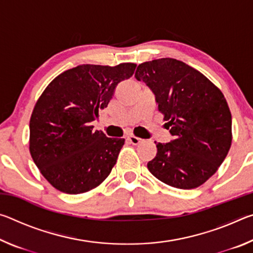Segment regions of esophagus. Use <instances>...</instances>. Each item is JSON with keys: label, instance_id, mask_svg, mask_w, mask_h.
Wrapping results in <instances>:
<instances>
[{"label": "esophagus", "instance_id": "1", "mask_svg": "<svg viewBox=\"0 0 253 253\" xmlns=\"http://www.w3.org/2000/svg\"><path fill=\"white\" fill-rule=\"evenodd\" d=\"M127 140L132 145H138L140 142H142V139L138 138V137H136L134 135H128L127 136Z\"/></svg>", "mask_w": 253, "mask_h": 253}]
</instances>
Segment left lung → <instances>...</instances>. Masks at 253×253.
I'll return each mask as SVG.
<instances>
[{"label":"left lung","instance_id":"obj_1","mask_svg":"<svg viewBox=\"0 0 253 253\" xmlns=\"http://www.w3.org/2000/svg\"><path fill=\"white\" fill-rule=\"evenodd\" d=\"M135 78L154 92L174 138L156 143L149 172L182 190L202 185L220 168L232 143V118L223 93L200 71L172 58L140 63Z\"/></svg>","mask_w":253,"mask_h":253}]
</instances>
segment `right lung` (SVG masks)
I'll list each match as a JSON object with an SVG mask.
<instances>
[{
  "label": "right lung",
  "mask_w": 253,
  "mask_h": 253,
  "mask_svg": "<svg viewBox=\"0 0 253 253\" xmlns=\"http://www.w3.org/2000/svg\"><path fill=\"white\" fill-rule=\"evenodd\" d=\"M135 63L81 65L51 81L30 119V154L41 174L67 194L84 193L105 181L125 139L93 130L91 122L108 106Z\"/></svg>",
  "instance_id": "add662e5"
}]
</instances>
